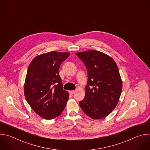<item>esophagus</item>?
<instances>
[{
  "mask_svg": "<svg viewBox=\"0 0 150 150\" xmlns=\"http://www.w3.org/2000/svg\"><path fill=\"white\" fill-rule=\"evenodd\" d=\"M69 94H70L72 95V94H74L75 93V91H74H74H69Z\"/></svg>",
  "mask_w": 150,
  "mask_h": 150,
  "instance_id": "esophagus-1",
  "label": "esophagus"
}]
</instances>
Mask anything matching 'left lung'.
Masks as SVG:
<instances>
[{"label":"left lung","instance_id":"8db88e82","mask_svg":"<svg viewBox=\"0 0 150 150\" xmlns=\"http://www.w3.org/2000/svg\"><path fill=\"white\" fill-rule=\"evenodd\" d=\"M76 55L88 71L85 95L79 105L83 112L93 119L108 116L116 108L121 95L122 81L117 64L109 56L91 50Z\"/></svg>","mask_w":150,"mask_h":150}]
</instances>
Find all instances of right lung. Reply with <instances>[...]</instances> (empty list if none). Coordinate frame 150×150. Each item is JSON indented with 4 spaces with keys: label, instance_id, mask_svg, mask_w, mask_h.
Instances as JSON below:
<instances>
[{
    "label": "right lung",
    "instance_id": "add662e5",
    "mask_svg": "<svg viewBox=\"0 0 150 150\" xmlns=\"http://www.w3.org/2000/svg\"><path fill=\"white\" fill-rule=\"evenodd\" d=\"M69 54L56 51L41 54L35 57L28 67L24 96L31 109L43 119H54L65 108L69 93L63 90L59 69Z\"/></svg>",
    "mask_w": 150,
    "mask_h": 150
}]
</instances>
